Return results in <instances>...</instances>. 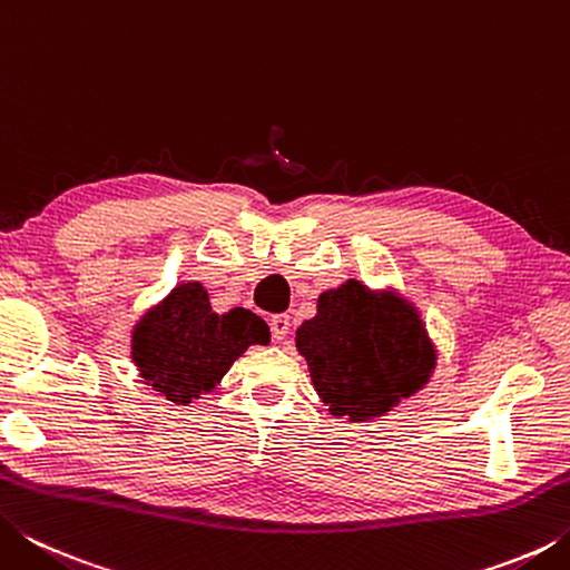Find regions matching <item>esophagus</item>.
Returning a JSON list of instances; mask_svg holds the SVG:
<instances>
[{
	"instance_id": "34e87169",
	"label": "esophagus",
	"mask_w": 570,
	"mask_h": 570,
	"mask_svg": "<svg viewBox=\"0 0 570 570\" xmlns=\"http://www.w3.org/2000/svg\"><path fill=\"white\" fill-rule=\"evenodd\" d=\"M268 326H272L274 340L282 342V340H286L288 330H292V320H288V314H276V316H272V322H268Z\"/></svg>"
}]
</instances>
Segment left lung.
Here are the masks:
<instances>
[{
	"mask_svg": "<svg viewBox=\"0 0 570 570\" xmlns=\"http://www.w3.org/2000/svg\"><path fill=\"white\" fill-rule=\"evenodd\" d=\"M312 384L334 417L352 422L390 412L420 390L435 366L422 322L394 296L350 282L320 296V312L296 332Z\"/></svg>",
	"mask_w": 570,
	"mask_h": 570,
	"instance_id": "obj_1",
	"label": "left lung"
}]
</instances>
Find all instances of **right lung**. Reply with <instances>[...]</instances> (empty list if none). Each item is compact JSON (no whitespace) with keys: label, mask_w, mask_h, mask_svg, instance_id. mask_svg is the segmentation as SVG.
Returning <instances> with one entry per match:
<instances>
[{"label":"right lung","mask_w":570,"mask_h":570,"mask_svg":"<svg viewBox=\"0 0 570 570\" xmlns=\"http://www.w3.org/2000/svg\"><path fill=\"white\" fill-rule=\"evenodd\" d=\"M268 326L248 308L216 314L200 284H183L138 324L132 360L163 397L188 404L210 392L248 344H268Z\"/></svg>","instance_id":"add662e5"}]
</instances>
